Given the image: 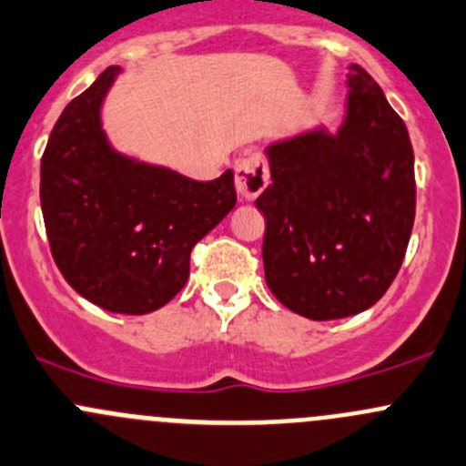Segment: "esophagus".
Here are the masks:
<instances>
[{
	"mask_svg": "<svg viewBox=\"0 0 466 466\" xmlns=\"http://www.w3.org/2000/svg\"><path fill=\"white\" fill-rule=\"evenodd\" d=\"M270 182L268 164L261 155H250L246 159L238 161L237 173H234V184H237V193L246 200H255Z\"/></svg>",
	"mask_w": 466,
	"mask_h": 466,
	"instance_id": "obj_1",
	"label": "esophagus"
}]
</instances>
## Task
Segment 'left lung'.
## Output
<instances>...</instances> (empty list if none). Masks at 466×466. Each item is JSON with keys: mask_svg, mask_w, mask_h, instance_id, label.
<instances>
[{"mask_svg": "<svg viewBox=\"0 0 466 466\" xmlns=\"http://www.w3.org/2000/svg\"><path fill=\"white\" fill-rule=\"evenodd\" d=\"M346 118L266 147V284L296 314L332 320L376 305L394 282L414 225L408 127L362 66L348 67Z\"/></svg>", "mask_w": 466, "mask_h": 466, "instance_id": "8db88e82", "label": "left lung"}]
</instances>
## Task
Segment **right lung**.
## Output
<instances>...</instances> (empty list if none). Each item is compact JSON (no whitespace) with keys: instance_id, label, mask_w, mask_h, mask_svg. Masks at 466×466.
Listing matches in <instances>:
<instances>
[{"instance_id":"obj_1","label":"right lung","mask_w":466,"mask_h":466,"mask_svg":"<svg viewBox=\"0 0 466 466\" xmlns=\"http://www.w3.org/2000/svg\"><path fill=\"white\" fill-rule=\"evenodd\" d=\"M111 66L63 108L40 161L49 248L79 296L116 314H150L188 279L191 250L237 205L234 173L196 182L111 147L102 102Z\"/></svg>"}]
</instances>
